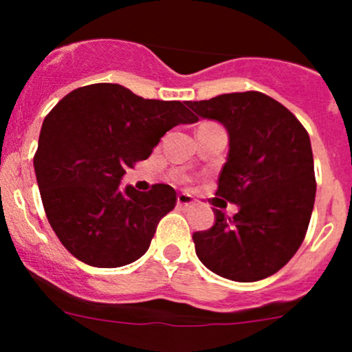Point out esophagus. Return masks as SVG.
I'll use <instances>...</instances> for the list:
<instances>
[{
    "instance_id": "34e87169",
    "label": "esophagus",
    "mask_w": 352,
    "mask_h": 352,
    "mask_svg": "<svg viewBox=\"0 0 352 352\" xmlns=\"http://www.w3.org/2000/svg\"><path fill=\"white\" fill-rule=\"evenodd\" d=\"M194 202H196V199L190 196V194L184 192V194H179V196H177V206H180V208H190Z\"/></svg>"
}]
</instances>
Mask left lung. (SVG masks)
<instances>
[{"label": "left lung", "instance_id": "obj_1", "mask_svg": "<svg viewBox=\"0 0 352 352\" xmlns=\"http://www.w3.org/2000/svg\"><path fill=\"white\" fill-rule=\"evenodd\" d=\"M196 119L226 127L230 151L216 196L239 206L233 218L192 235L199 261L221 278L252 283L276 274L296 254L314 211L310 136L300 120L261 91L189 102Z\"/></svg>", "mask_w": 352, "mask_h": 352}]
</instances>
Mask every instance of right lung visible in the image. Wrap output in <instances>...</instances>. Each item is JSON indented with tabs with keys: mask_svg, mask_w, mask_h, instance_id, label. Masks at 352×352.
I'll return each instance as SVG.
<instances>
[{
	"mask_svg": "<svg viewBox=\"0 0 352 352\" xmlns=\"http://www.w3.org/2000/svg\"><path fill=\"white\" fill-rule=\"evenodd\" d=\"M196 120L182 102L148 100L117 83L76 88L47 113L34 168L49 225L69 254L112 269L150 248L160 219L175 208V189L120 190V179L166 131Z\"/></svg>",
	"mask_w": 352,
	"mask_h": 352,
	"instance_id": "right-lung-1",
	"label": "right lung"
}]
</instances>
